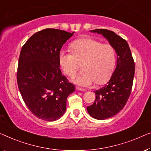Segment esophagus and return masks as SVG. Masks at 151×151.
I'll list each match as a JSON object with an SVG mask.
<instances>
[{
    "mask_svg": "<svg viewBox=\"0 0 151 151\" xmlns=\"http://www.w3.org/2000/svg\"><path fill=\"white\" fill-rule=\"evenodd\" d=\"M76 89H77V90H78V91H85V89H82V88H80V87H76Z\"/></svg>",
    "mask_w": 151,
    "mask_h": 151,
    "instance_id": "1",
    "label": "esophagus"
}]
</instances>
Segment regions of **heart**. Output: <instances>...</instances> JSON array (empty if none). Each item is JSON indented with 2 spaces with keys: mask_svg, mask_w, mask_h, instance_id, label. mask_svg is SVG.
I'll return each instance as SVG.
<instances>
[{
  "mask_svg": "<svg viewBox=\"0 0 151 151\" xmlns=\"http://www.w3.org/2000/svg\"><path fill=\"white\" fill-rule=\"evenodd\" d=\"M71 52L61 51L59 61L63 71L73 77L83 64V73L74 79L81 87H89L96 81L102 84L109 79L116 64V52L110 44H102L97 40L85 38L75 40L70 46Z\"/></svg>",
  "mask_w": 151,
  "mask_h": 151,
  "instance_id": "b5f03b06",
  "label": "heart"
}]
</instances>
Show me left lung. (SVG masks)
<instances>
[{
	"mask_svg": "<svg viewBox=\"0 0 151 151\" xmlns=\"http://www.w3.org/2000/svg\"><path fill=\"white\" fill-rule=\"evenodd\" d=\"M90 32L102 35L116 53V66L111 78L106 85L94 91L95 102L87 108L92 117L104 120L116 115L127 103L133 85L135 64L129 45L116 33L106 29Z\"/></svg>",
	"mask_w": 151,
	"mask_h": 151,
	"instance_id": "8db88e82",
	"label": "left lung"
}]
</instances>
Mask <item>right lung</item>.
<instances>
[{
    "instance_id": "1",
    "label": "right lung",
    "mask_w": 151,
    "mask_h": 151,
    "mask_svg": "<svg viewBox=\"0 0 151 151\" xmlns=\"http://www.w3.org/2000/svg\"><path fill=\"white\" fill-rule=\"evenodd\" d=\"M73 33L47 28L34 34L20 52L17 81L28 109L47 121L59 119L66 110V99L75 91L60 69L59 54Z\"/></svg>"
}]
</instances>
